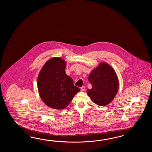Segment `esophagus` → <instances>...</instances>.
<instances>
[{"instance_id": "1", "label": "esophagus", "mask_w": 152, "mask_h": 152, "mask_svg": "<svg viewBox=\"0 0 152 152\" xmlns=\"http://www.w3.org/2000/svg\"><path fill=\"white\" fill-rule=\"evenodd\" d=\"M85 87L84 86H83L82 87H80V90L81 91H83L85 90Z\"/></svg>"}]
</instances>
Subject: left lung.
<instances>
[{
  "label": "left lung",
  "mask_w": 152,
  "mask_h": 152,
  "mask_svg": "<svg viewBox=\"0 0 152 152\" xmlns=\"http://www.w3.org/2000/svg\"><path fill=\"white\" fill-rule=\"evenodd\" d=\"M92 85L87 89V95L97 105L105 106L110 103L118 90L119 83L113 68L106 62H102L88 76Z\"/></svg>",
  "instance_id": "left-lung-1"
}]
</instances>
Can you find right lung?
Returning <instances> with one entry per match:
<instances>
[{
	"mask_svg": "<svg viewBox=\"0 0 152 152\" xmlns=\"http://www.w3.org/2000/svg\"><path fill=\"white\" fill-rule=\"evenodd\" d=\"M66 62L55 57L43 65L37 78V88L42 101L49 107L63 109L80 91L73 80L66 74Z\"/></svg>",
	"mask_w": 152,
	"mask_h": 152,
	"instance_id": "1",
	"label": "right lung"
}]
</instances>
